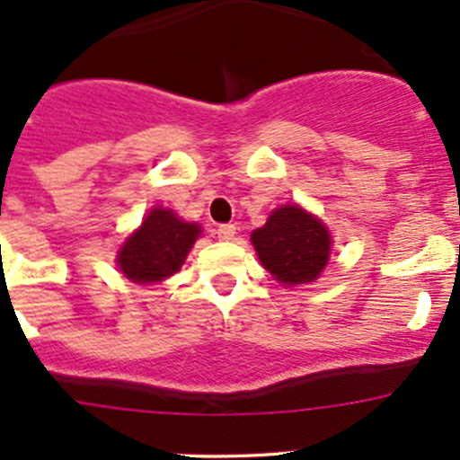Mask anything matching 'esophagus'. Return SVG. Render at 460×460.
<instances>
[{
	"label": "esophagus",
	"mask_w": 460,
	"mask_h": 460,
	"mask_svg": "<svg viewBox=\"0 0 460 460\" xmlns=\"http://www.w3.org/2000/svg\"><path fill=\"white\" fill-rule=\"evenodd\" d=\"M216 234H217V238L225 240V243L226 240H234L235 238V225H220L217 226Z\"/></svg>",
	"instance_id": "1"
}]
</instances>
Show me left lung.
Here are the masks:
<instances>
[{"mask_svg":"<svg viewBox=\"0 0 460 460\" xmlns=\"http://www.w3.org/2000/svg\"><path fill=\"white\" fill-rule=\"evenodd\" d=\"M260 262L282 285H303L320 276L329 260L332 238L323 222L300 207H280L267 225L252 234Z\"/></svg>","mask_w":460,"mask_h":460,"instance_id":"obj_1","label":"left lung"}]
</instances>
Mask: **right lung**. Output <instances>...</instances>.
I'll return each mask as SVG.
<instances>
[{
	"label": "right lung",
	"instance_id": "obj_1",
	"mask_svg": "<svg viewBox=\"0 0 460 460\" xmlns=\"http://www.w3.org/2000/svg\"><path fill=\"white\" fill-rule=\"evenodd\" d=\"M198 235V225L180 220L169 208H153L119 249V271L133 282L164 280L180 271Z\"/></svg>",
	"mask_w": 460,
	"mask_h": 460
}]
</instances>
